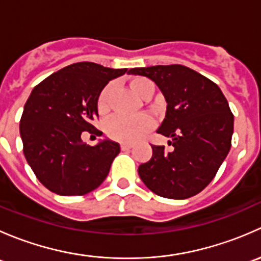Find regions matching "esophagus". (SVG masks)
Wrapping results in <instances>:
<instances>
[{"mask_svg":"<svg viewBox=\"0 0 261 261\" xmlns=\"http://www.w3.org/2000/svg\"><path fill=\"white\" fill-rule=\"evenodd\" d=\"M120 146H121V150H128V149H131V147H133V144L121 143Z\"/></svg>","mask_w":261,"mask_h":261,"instance_id":"34e87169","label":"esophagus"}]
</instances>
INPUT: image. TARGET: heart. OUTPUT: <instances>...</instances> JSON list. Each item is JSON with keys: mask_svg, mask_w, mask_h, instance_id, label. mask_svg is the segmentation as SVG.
I'll use <instances>...</instances> for the list:
<instances>
[{"mask_svg": "<svg viewBox=\"0 0 261 261\" xmlns=\"http://www.w3.org/2000/svg\"><path fill=\"white\" fill-rule=\"evenodd\" d=\"M131 88L136 94L144 99H149L155 92V84L146 77H135L130 82ZM112 91V84H107L99 92L97 97V110L99 114H106L110 109V94ZM154 120L147 115L126 117V116H115L110 118L105 126L107 136L112 140L121 143H135L154 128Z\"/></svg>", "mask_w": 261, "mask_h": 261, "instance_id": "1", "label": "heart"}]
</instances>
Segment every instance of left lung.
Listing matches in <instances>:
<instances>
[{
  "label": "left lung",
  "mask_w": 261,
  "mask_h": 261,
  "mask_svg": "<svg viewBox=\"0 0 261 261\" xmlns=\"http://www.w3.org/2000/svg\"><path fill=\"white\" fill-rule=\"evenodd\" d=\"M155 82L167 101L158 134L170 138L165 146L151 145L152 156L139 167L141 180L160 197L186 199L203 191L227 156L233 115L220 87L180 64L134 68Z\"/></svg>",
  "instance_id": "left-lung-1"
}]
</instances>
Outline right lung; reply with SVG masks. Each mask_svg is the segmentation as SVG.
<instances>
[{"label":"right lung","mask_w":261,"mask_h":261,"mask_svg":"<svg viewBox=\"0 0 261 261\" xmlns=\"http://www.w3.org/2000/svg\"><path fill=\"white\" fill-rule=\"evenodd\" d=\"M127 72L91 62L70 64L38 84L23 107L20 135L23 155L40 183L60 196H83L106 179L120 152L115 141L94 146L82 133L97 134V97L114 78Z\"/></svg>","instance_id":"right-lung-1"}]
</instances>
